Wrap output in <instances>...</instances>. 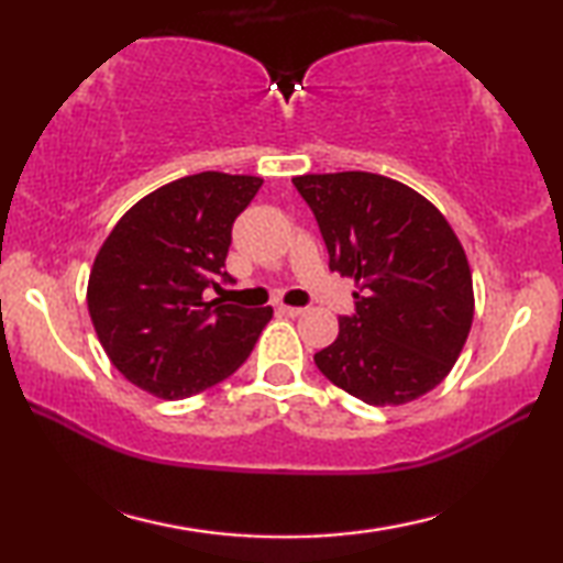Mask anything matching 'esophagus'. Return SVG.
Returning <instances> with one entry per match:
<instances>
[{"label":"esophagus","instance_id":"esophagus-1","mask_svg":"<svg viewBox=\"0 0 563 563\" xmlns=\"http://www.w3.org/2000/svg\"><path fill=\"white\" fill-rule=\"evenodd\" d=\"M280 312H283V316H290V318H298V316H302V308H292V305H280V308H278Z\"/></svg>","mask_w":563,"mask_h":563}]
</instances>
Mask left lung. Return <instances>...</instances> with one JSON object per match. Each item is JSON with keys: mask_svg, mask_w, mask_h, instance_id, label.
Listing matches in <instances>:
<instances>
[{"mask_svg": "<svg viewBox=\"0 0 563 563\" xmlns=\"http://www.w3.org/2000/svg\"><path fill=\"white\" fill-rule=\"evenodd\" d=\"M316 213L330 271L355 280V312L316 352L362 402L405 405L450 375L474 318L472 271L452 225L399 180L342 170L292 178Z\"/></svg>", "mask_w": 563, "mask_h": 563, "instance_id": "1", "label": "left lung"}]
</instances>
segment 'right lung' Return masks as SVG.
I'll return each instance as SVG.
<instances>
[{"mask_svg":"<svg viewBox=\"0 0 563 563\" xmlns=\"http://www.w3.org/2000/svg\"><path fill=\"white\" fill-rule=\"evenodd\" d=\"M263 178L218 170L178 178L129 208L89 275L87 302L119 373L161 399L223 383L251 355L273 308L206 300L225 268L235 218Z\"/></svg>","mask_w":563,"mask_h":563,"instance_id":"right-lung-1","label":"right lung"}]
</instances>
